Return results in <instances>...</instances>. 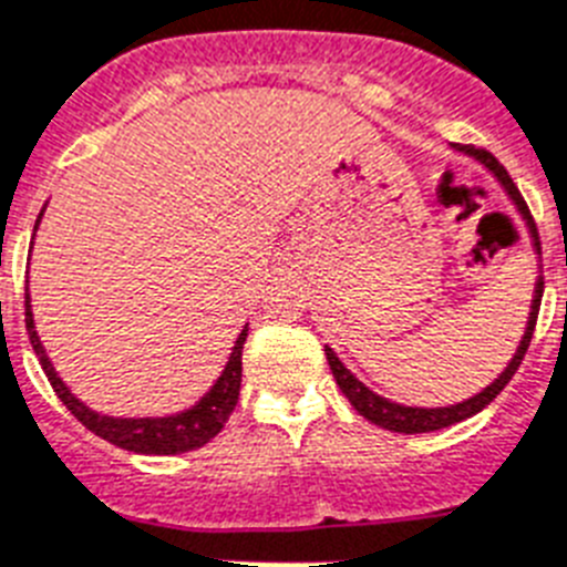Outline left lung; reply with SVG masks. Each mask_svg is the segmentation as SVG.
I'll return each mask as SVG.
<instances>
[{
    "mask_svg": "<svg viewBox=\"0 0 567 567\" xmlns=\"http://www.w3.org/2000/svg\"><path fill=\"white\" fill-rule=\"evenodd\" d=\"M455 150H461V153L472 156L475 162H481L486 171L493 173L495 182H498V185L504 188V194L509 196V203L516 205L518 217L525 219L527 231H530L533 251H536V255H542L536 223H533L530 210H527V203L522 199V194H518V188L513 185V179H509V173L504 171V165H498V158H495L493 153H486V150H475V147H455ZM542 289H545V280H542V269H539V275H536V287H533L530 312H527L525 336H522V341H518V348H516V353H513V359H509L507 368L498 373V379H493V382H489V385H486L481 394L470 396V400H463V402H455V405H443V409H417V405H400V402H391L388 396L373 394L371 388L364 385V382H359V379L353 377L348 368H344V362L336 357L333 348H324L327 364H330V371H333L336 385L341 388V394L348 396L350 405H353V409H357L364 420H371V423L382 425V429H388V432H400V434L437 432V429H446V425H455V423H461V420L472 417V414H478V411H484L486 405L495 400V396L502 394L504 385H507L509 379H513V373L518 371V364H522V359H525V353H527V344H530V339H533V327H536V316H539V303H542Z\"/></svg>",
    "mask_w": 567,
    "mask_h": 567,
    "instance_id": "1",
    "label": "left lung"
}]
</instances>
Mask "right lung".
<instances>
[{
	"mask_svg": "<svg viewBox=\"0 0 567 567\" xmlns=\"http://www.w3.org/2000/svg\"><path fill=\"white\" fill-rule=\"evenodd\" d=\"M40 217H37V226H40ZM34 226V231H37ZM25 327L28 339H31V348L40 357L42 371L49 377L51 388L58 391L60 402L65 409L72 411L74 417L86 425L89 432H95L97 437L110 441L112 446H121L126 452H138V455H182V452H190V449H199L217 437L219 429L226 425V420L231 417L234 405L240 400V379H243V344H246V336H249V324L243 327V333L237 336L231 348V357H228L226 368L217 377V382L208 388V394L199 396L196 405L179 411V414H167V417H106V414H97L81 402L78 396L65 388L63 379L58 377L51 359L45 357V348H42L40 336L34 330V312H31V295L25 292Z\"/></svg>",
	"mask_w": 567,
	"mask_h": 567,
	"instance_id": "add662e5",
	"label": "right lung"
}]
</instances>
